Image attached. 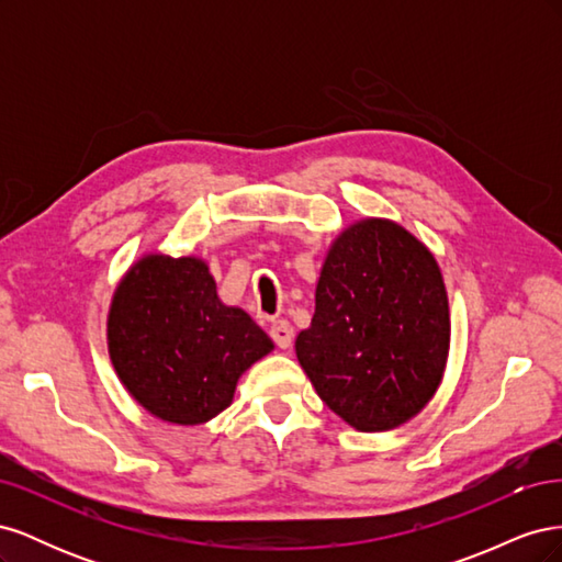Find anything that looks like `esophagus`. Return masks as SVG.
<instances>
[{
    "instance_id": "34e87169",
    "label": "esophagus",
    "mask_w": 562,
    "mask_h": 562,
    "mask_svg": "<svg viewBox=\"0 0 562 562\" xmlns=\"http://www.w3.org/2000/svg\"><path fill=\"white\" fill-rule=\"evenodd\" d=\"M269 335L277 342V347H281V349H288V347H291V342H293V328H291V323H288V321H274V323H271Z\"/></svg>"
}]
</instances>
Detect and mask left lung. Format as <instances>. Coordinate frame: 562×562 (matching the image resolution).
<instances>
[{
    "label": "left lung",
    "mask_w": 562,
    "mask_h": 562,
    "mask_svg": "<svg viewBox=\"0 0 562 562\" xmlns=\"http://www.w3.org/2000/svg\"><path fill=\"white\" fill-rule=\"evenodd\" d=\"M448 293L434 255L391 220L337 236L295 353L316 394L359 431L415 417L443 378Z\"/></svg>",
    "instance_id": "left-lung-1"
}]
</instances>
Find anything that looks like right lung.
I'll return each mask as SVG.
<instances>
[{
	"mask_svg": "<svg viewBox=\"0 0 562 562\" xmlns=\"http://www.w3.org/2000/svg\"><path fill=\"white\" fill-rule=\"evenodd\" d=\"M108 347L128 394L184 427L223 413L241 372L274 349L244 310L220 302L206 262L171 255H147L119 283Z\"/></svg>",
	"mask_w": 562,
	"mask_h": 562,
	"instance_id": "obj_1",
	"label": "right lung"
}]
</instances>
